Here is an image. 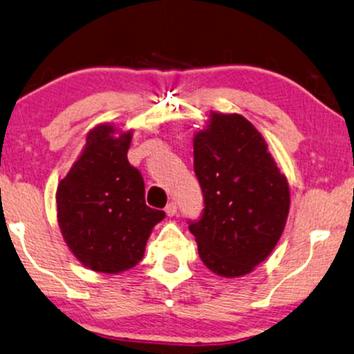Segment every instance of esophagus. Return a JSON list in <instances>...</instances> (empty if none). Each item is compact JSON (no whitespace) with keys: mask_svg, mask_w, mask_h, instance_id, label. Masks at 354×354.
<instances>
[{"mask_svg":"<svg viewBox=\"0 0 354 354\" xmlns=\"http://www.w3.org/2000/svg\"><path fill=\"white\" fill-rule=\"evenodd\" d=\"M176 213H177V205L171 201V203L166 206V214L167 216H176Z\"/></svg>","mask_w":354,"mask_h":354,"instance_id":"34e87169","label":"esophagus"}]
</instances>
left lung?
Returning <instances> with one entry per match:
<instances>
[{"mask_svg":"<svg viewBox=\"0 0 354 354\" xmlns=\"http://www.w3.org/2000/svg\"><path fill=\"white\" fill-rule=\"evenodd\" d=\"M194 166L205 209L188 229L200 259L219 277H244L272 254L284 231L288 178L261 133L239 113H209L205 130L195 133Z\"/></svg>","mask_w":354,"mask_h":354,"instance_id":"8db88e82","label":"left lung"}]
</instances>
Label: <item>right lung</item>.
Here are the masks:
<instances>
[{
	"label": "right lung",
	"instance_id": "right-lung-1",
	"mask_svg": "<svg viewBox=\"0 0 354 354\" xmlns=\"http://www.w3.org/2000/svg\"><path fill=\"white\" fill-rule=\"evenodd\" d=\"M133 131L100 123L57 188V218L68 249L86 268L117 274L143 259L166 213L145 201V182L127 153Z\"/></svg>",
	"mask_w": 354,
	"mask_h": 354
}]
</instances>
